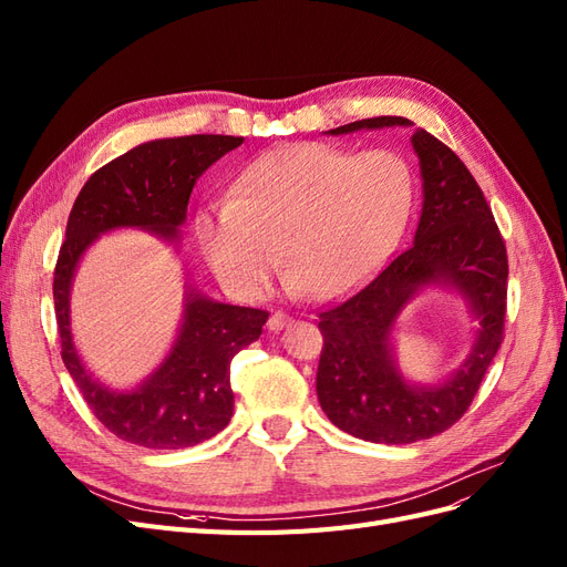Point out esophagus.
Instances as JSON below:
<instances>
[{"label": "esophagus", "mask_w": 567, "mask_h": 567, "mask_svg": "<svg viewBox=\"0 0 567 567\" xmlns=\"http://www.w3.org/2000/svg\"><path fill=\"white\" fill-rule=\"evenodd\" d=\"M290 321H293V317L279 310V312H271L267 326H269V331H281V329H286V326H288Z\"/></svg>", "instance_id": "1"}]
</instances>
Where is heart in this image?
I'll use <instances>...</instances> for the list:
<instances>
[{"label":"heart","instance_id":"b5f03b06","mask_svg":"<svg viewBox=\"0 0 567 567\" xmlns=\"http://www.w3.org/2000/svg\"><path fill=\"white\" fill-rule=\"evenodd\" d=\"M227 196L198 210L196 238L234 298H262L281 252L290 288L338 300L398 246L414 205V169L388 148L288 144L248 163Z\"/></svg>","mask_w":567,"mask_h":567}]
</instances>
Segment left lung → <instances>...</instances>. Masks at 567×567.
Instances as JSON below:
<instances>
[{
	"mask_svg": "<svg viewBox=\"0 0 567 567\" xmlns=\"http://www.w3.org/2000/svg\"><path fill=\"white\" fill-rule=\"evenodd\" d=\"M411 125L400 115L354 120L348 134ZM411 144L421 163L423 208L414 244L346 302L319 312L323 348L317 394L326 416L359 440L409 444L452 427L466 414L504 340L508 257L492 208L468 167L431 132ZM454 285L481 321L472 357L433 389L411 386L393 367L389 333L408 298L423 285Z\"/></svg>",
	"mask_w": 567,
	"mask_h": 567,
	"instance_id": "left-lung-1",
	"label": "left lung"
}]
</instances>
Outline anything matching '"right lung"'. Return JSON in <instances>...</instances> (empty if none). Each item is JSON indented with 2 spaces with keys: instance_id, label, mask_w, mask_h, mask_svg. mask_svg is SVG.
I'll use <instances>...</instances> for the list:
<instances>
[{
  "instance_id": "right-lung-1",
  "label": "right lung",
  "mask_w": 567,
  "mask_h": 567,
  "mask_svg": "<svg viewBox=\"0 0 567 567\" xmlns=\"http://www.w3.org/2000/svg\"><path fill=\"white\" fill-rule=\"evenodd\" d=\"M241 144L244 136L192 134L134 146L96 169L68 217L54 269L63 364L92 414L120 440L146 450L194 447L225 431L234 414L229 364L238 350L260 338L269 312L188 290L182 329L165 362L136 390L115 392L92 379L73 346V274L84 250L111 229H146L175 244L196 179Z\"/></svg>"
}]
</instances>
